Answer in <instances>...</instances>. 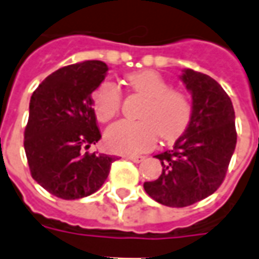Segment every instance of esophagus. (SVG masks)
Segmentation results:
<instances>
[{
  "label": "esophagus",
  "mask_w": 259,
  "mask_h": 259,
  "mask_svg": "<svg viewBox=\"0 0 259 259\" xmlns=\"http://www.w3.org/2000/svg\"><path fill=\"white\" fill-rule=\"evenodd\" d=\"M126 158L130 159V161H133V162H141V161L144 159V157L140 155V154H132V155H127Z\"/></svg>",
  "instance_id": "34e87169"
}]
</instances>
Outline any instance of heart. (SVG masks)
I'll use <instances>...</instances> for the list:
<instances>
[{"instance_id": "1", "label": "heart", "mask_w": 259, "mask_h": 259, "mask_svg": "<svg viewBox=\"0 0 259 259\" xmlns=\"http://www.w3.org/2000/svg\"><path fill=\"white\" fill-rule=\"evenodd\" d=\"M130 87L146 97L139 113L143 120H119L105 132V146L115 152L132 154L155 146L158 135L163 141H174L186 129L191 116V104L182 91L170 89L162 76L154 70L129 74ZM122 93L112 81L102 83L93 96V108L100 122L118 115Z\"/></svg>"}]
</instances>
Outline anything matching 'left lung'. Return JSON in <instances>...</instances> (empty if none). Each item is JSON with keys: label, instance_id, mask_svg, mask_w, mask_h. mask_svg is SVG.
Returning <instances> with one entry per match:
<instances>
[{"label": "left lung", "instance_id": "1", "mask_svg": "<svg viewBox=\"0 0 259 259\" xmlns=\"http://www.w3.org/2000/svg\"><path fill=\"white\" fill-rule=\"evenodd\" d=\"M193 98L190 122L169 151L155 155L159 178L144 183L152 200L166 206L193 205L222 185L237 141L234 109L217 80L185 69L180 76Z\"/></svg>", "mask_w": 259, "mask_h": 259}]
</instances>
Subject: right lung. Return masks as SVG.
Wrapping results in <instances>:
<instances>
[{
    "label": "right lung",
    "instance_id": "1",
    "mask_svg": "<svg viewBox=\"0 0 259 259\" xmlns=\"http://www.w3.org/2000/svg\"><path fill=\"white\" fill-rule=\"evenodd\" d=\"M107 72L101 61L68 65L42 80L30 98L23 143L30 174L62 200L96 193L116 159L87 152L101 139L91 94Z\"/></svg>",
    "mask_w": 259,
    "mask_h": 259
}]
</instances>
